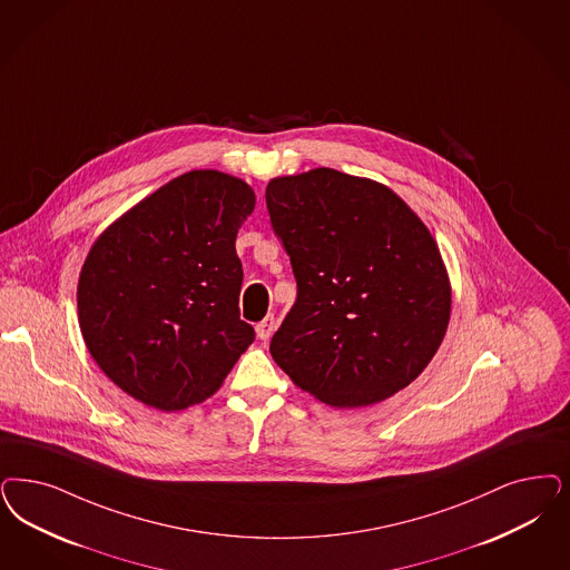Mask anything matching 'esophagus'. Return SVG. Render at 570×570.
I'll return each instance as SVG.
<instances>
[{
  "label": "esophagus",
  "instance_id": "obj_1",
  "mask_svg": "<svg viewBox=\"0 0 570 570\" xmlns=\"http://www.w3.org/2000/svg\"><path fill=\"white\" fill-rule=\"evenodd\" d=\"M275 333V317L274 315H267L263 322L256 324V336L261 341H267L272 334Z\"/></svg>",
  "mask_w": 570,
  "mask_h": 570
}]
</instances>
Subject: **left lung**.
I'll list each match as a JSON object with an SVG mask.
<instances>
[{"mask_svg": "<svg viewBox=\"0 0 570 570\" xmlns=\"http://www.w3.org/2000/svg\"><path fill=\"white\" fill-rule=\"evenodd\" d=\"M296 301L272 338L277 366L336 409L376 404L430 364L451 284L421 218L392 189L333 168L269 180Z\"/></svg>", "mask_w": 570, "mask_h": 570, "instance_id": "obj_1", "label": "left lung"}]
</instances>
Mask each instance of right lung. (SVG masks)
Returning a JSON list of instances; mask_svg holds the SVG:
<instances>
[{
  "instance_id": "right-lung-1",
  "label": "right lung",
  "mask_w": 570,
  "mask_h": 570,
  "mask_svg": "<svg viewBox=\"0 0 570 570\" xmlns=\"http://www.w3.org/2000/svg\"><path fill=\"white\" fill-rule=\"evenodd\" d=\"M255 191L194 170L138 202L95 242L78 284L86 347L119 390L183 411L220 387L255 341L239 320L237 229Z\"/></svg>"
}]
</instances>
